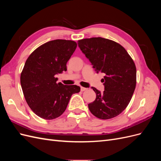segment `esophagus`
I'll return each instance as SVG.
<instances>
[{"label": "esophagus", "instance_id": "34e87169", "mask_svg": "<svg viewBox=\"0 0 161 161\" xmlns=\"http://www.w3.org/2000/svg\"><path fill=\"white\" fill-rule=\"evenodd\" d=\"M86 90H87L86 88H85V87H83V86H81V87H80V91H86Z\"/></svg>", "mask_w": 161, "mask_h": 161}]
</instances>
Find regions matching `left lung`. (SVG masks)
Here are the masks:
<instances>
[{
	"label": "left lung",
	"instance_id": "1",
	"mask_svg": "<svg viewBox=\"0 0 161 161\" xmlns=\"http://www.w3.org/2000/svg\"><path fill=\"white\" fill-rule=\"evenodd\" d=\"M82 52L97 73H103L105 91L95 92V100L88 105L97 118L108 119L119 115L128 105L136 84V69L124 47L108 39L92 37L79 40Z\"/></svg>",
	"mask_w": 161,
	"mask_h": 161
}]
</instances>
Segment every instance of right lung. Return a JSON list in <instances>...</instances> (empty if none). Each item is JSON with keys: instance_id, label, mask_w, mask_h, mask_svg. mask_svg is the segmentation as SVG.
I'll return each mask as SVG.
<instances>
[{"instance_id": "obj_1", "label": "right lung", "mask_w": 161, "mask_h": 161, "mask_svg": "<svg viewBox=\"0 0 161 161\" xmlns=\"http://www.w3.org/2000/svg\"><path fill=\"white\" fill-rule=\"evenodd\" d=\"M77 46L71 40L48 42L34 50L21 74V85L31 109L45 119H53L66 110L71 96L80 86L57 83L56 75L66 71V63Z\"/></svg>"}]
</instances>
